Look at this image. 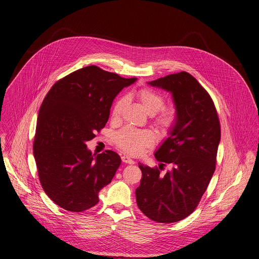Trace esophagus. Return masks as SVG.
Here are the masks:
<instances>
[{
    "label": "esophagus",
    "mask_w": 259,
    "mask_h": 259,
    "mask_svg": "<svg viewBox=\"0 0 259 259\" xmlns=\"http://www.w3.org/2000/svg\"><path fill=\"white\" fill-rule=\"evenodd\" d=\"M121 160H122V162H123V163H125V164H130V165L135 164V161H134V160H132L130 157L125 156V155L121 157Z\"/></svg>",
    "instance_id": "obj_1"
}]
</instances>
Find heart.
Here are the masks:
<instances>
[{
  "label": "heart",
  "mask_w": 259,
  "mask_h": 259,
  "mask_svg": "<svg viewBox=\"0 0 259 259\" xmlns=\"http://www.w3.org/2000/svg\"><path fill=\"white\" fill-rule=\"evenodd\" d=\"M136 97L144 109L152 117V125L163 136H169L179 122V112L175 106H164L165 98L162 94L150 87H144L137 91ZM128 104V97H118L111 109V119L119 121ZM116 147L133 156L143 154L146 149L155 144V135L148 129H135L125 127L114 136Z\"/></svg>",
  "instance_id": "heart-1"
}]
</instances>
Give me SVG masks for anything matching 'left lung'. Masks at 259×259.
<instances>
[{
	"label": "left lung",
	"mask_w": 259,
	"mask_h": 259,
	"mask_svg": "<svg viewBox=\"0 0 259 259\" xmlns=\"http://www.w3.org/2000/svg\"><path fill=\"white\" fill-rule=\"evenodd\" d=\"M171 91L179 122L155 153L162 164L142 171L136 189L138 207L150 220L171 224L184 220L198 206L215 170L221 124L208 92L190 73L181 71L149 82ZM167 163L172 170L162 175Z\"/></svg>",
	"instance_id": "8db88e82"
}]
</instances>
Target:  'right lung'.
<instances>
[{
    "label": "right lung",
    "instance_id": "obj_1",
    "mask_svg": "<svg viewBox=\"0 0 259 259\" xmlns=\"http://www.w3.org/2000/svg\"><path fill=\"white\" fill-rule=\"evenodd\" d=\"M136 79L89 65L60 78L46 95L33 156L44 191L63 209L80 212L94 206L99 191L113 179L119 155L105 150L94 156L85 142L106 125L116 95Z\"/></svg>",
    "mask_w": 259,
    "mask_h": 259
}]
</instances>
